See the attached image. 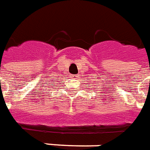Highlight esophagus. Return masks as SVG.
I'll list each match as a JSON object with an SVG mask.
<instances>
[{
    "label": "esophagus",
    "instance_id": "1",
    "mask_svg": "<svg viewBox=\"0 0 150 150\" xmlns=\"http://www.w3.org/2000/svg\"><path fill=\"white\" fill-rule=\"evenodd\" d=\"M76 77H77V76H75V79H76Z\"/></svg>",
    "mask_w": 150,
    "mask_h": 150
}]
</instances>
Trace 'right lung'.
<instances>
[{
	"instance_id": "add662e5",
	"label": "right lung",
	"mask_w": 150,
	"mask_h": 150,
	"mask_svg": "<svg viewBox=\"0 0 150 150\" xmlns=\"http://www.w3.org/2000/svg\"><path fill=\"white\" fill-rule=\"evenodd\" d=\"M52 81H55V80H52Z\"/></svg>"
}]
</instances>
